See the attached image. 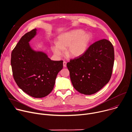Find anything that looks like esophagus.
<instances>
[{
    "label": "esophagus",
    "mask_w": 132,
    "mask_h": 132,
    "mask_svg": "<svg viewBox=\"0 0 132 132\" xmlns=\"http://www.w3.org/2000/svg\"><path fill=\"white\" fill-rule=\"evenodd\" d=\"M63 68H66V67H67V62L65 61H63Z\"/></svg>",
    "instance_id": "esophagus-1"
}]
</instances>
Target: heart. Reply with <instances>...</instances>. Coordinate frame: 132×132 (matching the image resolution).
<instances>
[{
    "label": "heart",
    "instance_id": "1",
    "mask_svg": "<svg viewBox=\"0 0 132 132\" xmlns=\"http://www.w3.org/2000/svg\"><path fill=\"white\" fill-rule=\"evenodd\" d=\"M93 39L90 33H85L81 29L71 30L61 34L58 37L57 44L52 46V50L57 56L64 54L66 48L68 57L77 58L84 55Z\"/></svg>",
    "mask_w": 132,
    "mask_h": 132
}]
</instances>
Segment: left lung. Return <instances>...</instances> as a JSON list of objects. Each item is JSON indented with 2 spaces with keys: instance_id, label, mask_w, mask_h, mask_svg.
I'll return each instance as SVG.
<instances>
[{
  "instance_id": "obj_1",
  "label": "left lung",
  "mask_w": 132,
  "mask_h": 132,
  "mask_svg": "<svg viewBox=\"0 0 132 132\" xmlns=\"http://www.w3.org/2000/svg\"><path fill=\"white\" fill-rule=\"evenodd\" d=\"M114 60L110 42L103 39L92 44L84 55L67 63L74 88L87 95L98 92L110 80Z\"/></svg>"
}]
</instances>
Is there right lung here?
Listing matches in <instances>:
<instances>
[{
    "label": "right lung",
    "mask_w": 132,
    "mask_h": 132,
    "mask_svg": "<svg viewBox=\"0 0 132 132\" xmlns=\"http://www.w3.org/2000/svg\"><path fill=\"white\" fill-rule=\"evenodd\" d=\"M35 29L23 35L12 51L11 65L18 86L34 98H43L54 88L63 61L51 60L43 51L34 49L30 42L37 35Z\"/></svg>",
    "instance_id": "obj_1"
}]
</instances>
